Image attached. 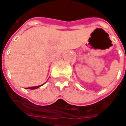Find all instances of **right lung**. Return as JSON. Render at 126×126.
Here are the masks:
<instances>
[{
	"mask_svg": "<svg viewBox=\"0 0 126 126\" xmlns=\"http://www.w3.org/2000/svg\"><path fill=\"white\" fill-rule=\"evenodd\" d=\"M43 84H42V85H43ZM42 85H41V86H42ZM41 86H33V87L28 88H30V89H31V90H34V89H36V88H38L40 87Z\"/></svg>",
	"mask_w": 126,
	"mask_h": 126,
	"instance_id": "add662e5",
	"label": "right lung"
}]
</instances>
